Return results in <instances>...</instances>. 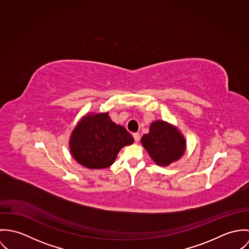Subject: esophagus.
I'll list each match as a JSON object with an SVG mask.
<instances>
[{"mask_svg":"<svg viewBox=\"0 0 249 249\" xmlns=\"http://www.w3.org/2000/svg\"><path fill=\"white\" fill-rule=\"evenodd\" d=\"M133 137L135 138V141H136V142H138V141L140 140V135H139L138 133H135V134L133 135Z\"/></svg>","mask_w":249,"mask_h":249,"instance_id":"1","label":"esophagus"}]
</instances>
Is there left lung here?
<instances>
[{"label":"left lung","instance_id":"1","mask_svg":"<svg viewBox=\"0 0 249 249\" xmlns=\"http://www.w3.org/2000/svg\"><path fill=\"white\" fill-rule=\"evenodd\" d=\"M141 144L159 166L166 167L180 160L186 150V139L173 124L164 120L151 123L149 133L141 138Z\"/></svg>","mask_w":249,"mask_h":249}]
</instances>
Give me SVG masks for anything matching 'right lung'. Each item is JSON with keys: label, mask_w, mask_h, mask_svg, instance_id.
<instances>
[{"label": "right lung", "mask_w": 249, "mask_h": 249, "mask_svg": "<svg viewBox=\"0 0 249 249\" xmlns=\"http://www.w3.org/2000/svg\"><path fill=\"white\" fill-rule=\"evenodd\" d=\"M121 125L111 121L109 112H88L73 128L70 151L73 159L89 169H104L116 160L119 151L134 143Z\"/></svg>", "instance_id": "add662e5"}]
</instances>
